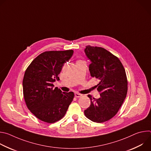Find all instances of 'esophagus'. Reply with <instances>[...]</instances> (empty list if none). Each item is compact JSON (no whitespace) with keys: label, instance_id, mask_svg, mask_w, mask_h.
I'll list each match as a JSON object with an SVG mask.
<instances>
[{"label":"esophagus","instance_id":"esophagus-1","mask_svg":"<svg viewBox=\"0 0 151 151\" xmlns=\"http://www.w3.org/2000/svg\"><path fill=\"white\" fill-rule=\"evenodd\" d=\"M75 97H81L82 96V94H79L78 93H75Z\"/></svg>","mask_w":151,"mask_h":151}]
</instances>
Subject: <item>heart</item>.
<instances>
[{
    "mask_svg": "<svg viewBox=\"0 0 151 151\" xmlns=\"http://www.w3.org/2000/svg\"><path fill=\"white\" fill-rule=\"evenodd\" d=\"M81 61V60H80V61Z\"/></svg>",
    "mask_w": 151,
    "mask_h": 151,
    "instance_id": "obj_1",
    "label": "heart"
}]
</instances>
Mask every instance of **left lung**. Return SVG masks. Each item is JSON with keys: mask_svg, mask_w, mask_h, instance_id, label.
Masks as SVG:
<instances>
[{"mask_svg": "<svg viewBox=\"0 0 151 151\" xmlns=\"http://www.w3.org/2000/svg\"><path fill=\"white\" fill-rule=\"evenodd\" d=\"M86 55L91 63L90 75L99 80L96 86L100 97L90 94V107L84 111L91 121L101 123L111 119L118 112L127 93L128 82L125 70L119 58L103 48L86 46Z\"/></svg>", "mask_w": 151, "mask_h": 151, "instance_id": "8db88e82", "label": "left lung"}]
</instances>
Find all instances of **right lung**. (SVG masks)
<instances>
[{
	"instance_id": "1",
	"label": "right lung",
	"mask_w": 151,
	"mask_h": 151,
	"mask_svg": "<svg viewBox=\"0 0 151 151\" xmlns=\"http://www.w3.org/2000/svg\"><path fill=\"white\" fill-rule=\"evenodd\" d=\"M73 53V50L45 51L36 57L25 72L23 87L26 104L42 121L54 123L60 120L73 99V92L53 88V82L60 80L58 75L63 64Z\"/></svg>"
}]
</instances>
